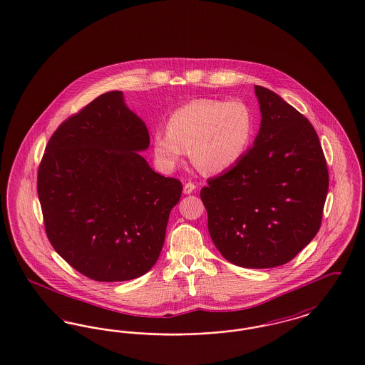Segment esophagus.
<instances>
[{"label":"esophagus","mask_w":365,"mask_h":365,"mask_svg":"<svg viewBox=\"0 0 365 365\" xmlns=\"http://www.w3.org/2000/svg\"><path fill=\"white\" fill-rule=\"evenodd\" d=\"M195 189H197V186H195L194 183L189 182V183H186V185L183 186V192H185V194H191Z\"/></svg>","instance_id":"esophagus-1"}]
</instances>
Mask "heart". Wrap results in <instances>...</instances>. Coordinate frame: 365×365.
<instances>
[{
  "label": "heart",
  "mask_w": 365,
  "mask_h": 365,
  "mask_svg": "<svg viewBox=\"0 0 365 365\" xmlns=\"http://www.w3.org/2000/svg\"><path fill=\"white\" fill-rule=\"evenodd\" d=\"M255 131L246 103L197 99L179 107L167 122V131L152 137L155 159L165 173L175 171L186 153L204 174L232 170L246 156Z\"/></svg>",
  "instance_id": "1"
}]
</instances>
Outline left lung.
Here are the masks:
<instances>
[{
    "label": "left lung",
    "mask_w": 365,
    "mask_h": 365,
    "mask_svg": "<svg viewBox=\"0 0 365 365\" xmlns=\"http://www.w3.org/2000/svg\"><path fill=\"white\" fill-rule=\"evenodd\" d=\"M255 95L262 119L254 146L200 195L221 255L267 269L289 262L318 234L329 171L309 120L267 88L255 86Z\"/></svg>",
    "instance_id": "1"
}]
</instances>
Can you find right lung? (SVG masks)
<instances>
[{
	"mask_svg": "<svg viewBox=\"0 0 365 365\" xmlns=\"http://www.w3.org/2000/svg\"><path fill=\"white\" fill-rule=\"evenodd\" d=\"M148 146L145 122L120 91L66 119L46 146L38 171L46 234L95 281L140 277L159 259L182 183L149 167L140 155Z\"/></svg>",
	"mask_w": 365,
	"mask_h": 365,
	"instance_id": "right-lung-1",
	"label": "right lung"
}]
</instances>
